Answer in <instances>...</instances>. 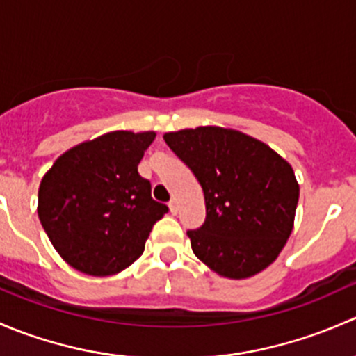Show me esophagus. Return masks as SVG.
Masks as SVG:
<instances>
[{
    "instance_id": "esophagus-1",
    "label": "esophagus",
    "mask_w": 356,
    "mask_h": 356,
    "mask_svg": "<svg viewBox=\"0 0 356 356\" xmlns=\"http://www.w3.org/2000/svg\"><path fill=\"white\" fill-rule=\"evenodd\" d=\"M168 208H170V211L174 215L179 213V204H177V201H175V200H172L170 203H168Z\"/></svg>"
}]
</instances>
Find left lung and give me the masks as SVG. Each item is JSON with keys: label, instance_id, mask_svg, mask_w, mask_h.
<instances>
[{"label": "left lung", "instance_id": "1", "mask_svg": "<svg viewBox=\"0 0 356 356\" xmlns=\"http://www.w3.org/2000/svg\"><path fill=\"white\" fill-rule=\"evenodd\" d=\"M163 139L203 188L207 218L188 231L193 253L227 279L267 268L289 239L300 198L288 161L234 129H182Z\"/></svg>", "mask_w": 356, "mask_h": 356}]
</instances>
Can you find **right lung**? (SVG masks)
I'll use <instances>...</instances> for the list:
<instances>
[{
    "mask_svg": "<svg viewBox=\"0 0 356 356\" xmlns=\"http://www.w3.org/2000/svg\"><path fill=\"white\" fill-rule=\"evenodd\" d=\"M155 136L108 132L68 149L42 177L39 220L75 270L105 277L127 268L168 211L152 198V184L138 172Z\"/></svg>",
    "mask_w": 356,
    "mask_h": 356,
    "instance_id": "obj_1",
    "label": "right lung"
}]
</instances>
